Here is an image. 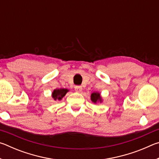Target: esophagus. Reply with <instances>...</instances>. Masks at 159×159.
Returning <instances> with one entry per match:
<instances>
[{"label":"esophagus","mask_w":159,"mask_h":159,"mask_svg":"<svg viewBox=\"0 0 159 159\" xmlns=\"http://www.w3.org/2000/svg\"><path fill=\"white\" fill-rule=\"evenodd\" d=\"M74 89H75V90H76V92H78V93H80V92H81V91H82V90H83V88H82V87H81V86H79V85H76V86H75Z\"/></svg>","instance_id":"34e87169"}]
</instances>
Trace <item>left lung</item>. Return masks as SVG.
Segmentation results:
<instances>
[{
	"instance_id": "1",
	"label": "left lung",
	"mask_w": 159,
	"mask_h": 159,
	"mask_svg": "<svg viewBox=\"0 0 159 159\" xmlns=\"http://www.w3.org/2000/svg\"><path fill=\"white\" fill-rule=\"evenodd\" d=\"M90 98H91V100H92V102L95 104H96L97 102H102V99L100 94L98 92L93 93L92 94H91Z\"/></svg>"
}]
</instances>
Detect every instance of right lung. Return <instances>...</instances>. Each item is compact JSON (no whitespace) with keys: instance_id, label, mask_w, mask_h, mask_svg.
<instances>
[{"instance_id":"1","label":"right lung","mask_w":159,"mask_h":159,"mask_svg":"<svg viewBox=\"0 0 159 159\" xmlns=\"http://www.w3.org/2000/svg\"><path fill=\"white\" fill-rule=\"evenodd\" d=\"M69 90L64 89V88H60V89H55L52 93V97L54 100H61L64 98Z\"/></svg>"}]
</instances>
